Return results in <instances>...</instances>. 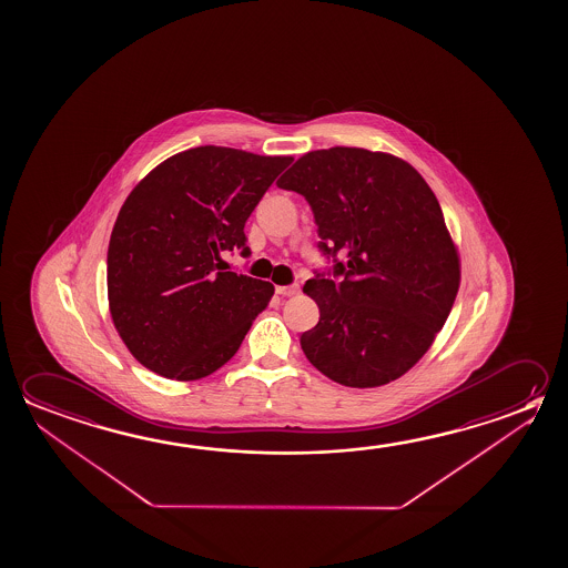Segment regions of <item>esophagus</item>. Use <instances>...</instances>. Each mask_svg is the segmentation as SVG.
Returning <instances> with one entry per match:
<instances>
[{
    "instance_id": "esophagus-1",
    "label": "esophagus",
    "mask_w": 568,
    "mask_h": 568,
    "mask_svg": "<svg viewBox=\"0 0 568 568\" xmlns=\"http://www.w3.org/2000/svg\"><path fill=\"white\" fill-rule=\"evenodd\" d=\"M275 293L281 295V297H293V295H297L298 293V285L295 283V285H283V287H275Z\"/></svg>"
}]
</instances>
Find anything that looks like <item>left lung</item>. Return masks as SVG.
I'll use <instances>...</instances> for the list:
<instances>
[{"label": "left lung", "instance_id": "1", "mask_svg": "<svg viewBox=\"0 0 568 568\" xmlns=\"http://www.w3.org/2000/svg\"><path fill=\"white\" fill-rule=\"evenodd\" d=\"M277 186L305 195L318 250L335 261L303 287L321 311L301 335L308 363L351 388L400 378L428 353L459 288L432 187L402 159L346 146L307 152Z\"/></svg>", "mask_w": 568, "mask_h": 568}]
</instances>
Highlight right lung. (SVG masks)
Masks as SVG:
<instances>
[{
    "instance_id": "1",
    "label": "right lung",
    "mask_w": 568,
    "mask_h": 568,
    "mask_svg": "<svg viewBox=\"0 0 568 568\" xmlns=\"http://www.w3.org/2000/svg\"><path fill=\"white\" fill-rule=\"evenodd\" d=\"M293 162L225 146L174 154L122 204L106 255L112 323L132 356L170 381L222 368L267 307L273 285L225 271L245 222Z\"/></svg>"
}]
</instances>
